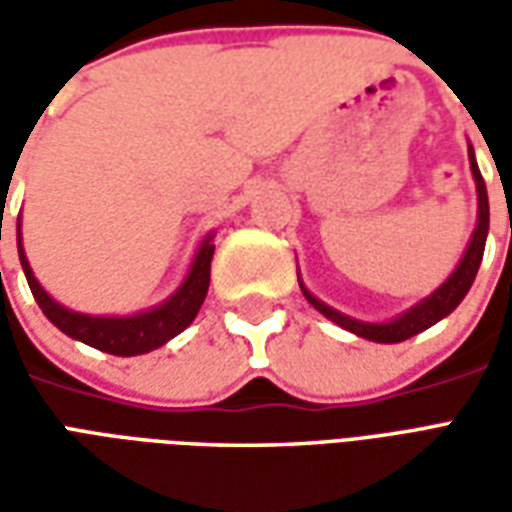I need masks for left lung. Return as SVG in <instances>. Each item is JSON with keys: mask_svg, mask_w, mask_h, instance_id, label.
<instances>
[{"mask_svg": "<svg viewBox=\"0 0 512 512\" xmlns=\"http://www.w3.org/2000/svg\"><path fill=\"white\" fill-rule=\"evenodd\" d=\"M469 167H472L474 186H477V224H474V233L466 244V252L458 260V266L452 271L450 277L441 282L439 288L433 290L430 296H425L422 301H417L414 307H408L406 312H400L389 321H359V318H351L345 312L334 310L326 301H321L318 296H312L307 285L301 282V293L304 299L310 301L315 310L326 315L329 321L343 326L345 332L356 334V337H365L370 343H403L414 334L425 332L433 323H439L441 318H447L458 304L463 301V296L472 288L474 277H477V268L483 263L485 252V238H488V191H485V180L480 175V167H477V158H474V147L469 145Z\"/></svg>", "mask_w": 512, "mask_h": 512, "instance_id": "obj_1", "label": "left lung"}]
</instances>
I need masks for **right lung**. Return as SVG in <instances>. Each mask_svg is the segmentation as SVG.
Segmentation results:
<instances>
[{
	"label": "right lung",
	"mask_w": 512,
	"mask_h": 512,
	"mask_svg": "<svg viewBox=\"0 0 512 512\" xmlns=\"http://www.w3.org/2000/svg\"><path fill=\"white\" fill-rule=\"evenodd\" d=\"M16 241H18V260L24 268V277L29 282V290L38 301L43 315L49 318L60 332H65L73 340L98 348L104 354L115 356H139L156 351L172 337H178L186 326H189L197 312H200L202 301L208 296V285H211V260H213V233H205V238L194 252L186 277L178 285V290L167 296V299L150 307V310L134 312V315H87V312L68 310L65 304L54 301L43 290L38 277L32 274L27 252L21 244V219L16 224Z\"/></svg>",
	"instance_id": "add662e5"
}]
</instances>
